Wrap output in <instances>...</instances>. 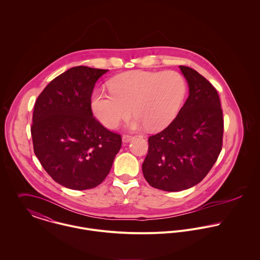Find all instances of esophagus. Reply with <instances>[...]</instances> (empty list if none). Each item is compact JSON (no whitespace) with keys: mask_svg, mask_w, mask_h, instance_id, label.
<instances>
[{"mask_svg":"<svg viewBox=\"0 0 260 260\" xmlns=\"http://www.w3.org/2000/svg\"><path fill=\"white\" fill-rule=\"evenodd\" d=\"M133 138H134V136H132V135L124 134V135H123V137H122V140H123V142H124V143H127V142H129L130 140H132Z\"/></svg>","mask_w":260,"mask_h":260,"instance_id":"obj_1","label":"esophagus"}]
</instances>
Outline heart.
Masks as SVG:
<instances>
[{"label": "heart", "mask_w": 260, "mask_h": 260, "mask_svg": "<svg viewBox=\"0 0 260 260\" xmlns=\"http://www.w3.org/2000/svg\"><path fill=\"white\" fill-rule=\"evenodd\" d=\"M110 92L97 90L91 99L92 111L107 128H116L133 109L132 129L167 127L177 116L185 99L187 85L176 71H132L109 83Z\"/></svg>", "instance_id": "1"}]
</instances>
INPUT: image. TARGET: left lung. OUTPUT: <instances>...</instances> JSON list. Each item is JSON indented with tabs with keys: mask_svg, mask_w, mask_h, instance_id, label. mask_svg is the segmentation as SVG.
<instances>
[{
	"mask_svg": "<svg viewBox=\"0 0 260 260\" xmlns=\"http://www.w3.org/2000/svg\"><path fill=\"white\" fill-rule=\"evenodd\" d=\"M188 82L189 96L175 119L148 138L142 164L150 185L181 191L208 174L222 149V109L216 89L192 68L179 66Z\"/></svg>",
	"mask_w": 260,
	"mask_h": 260,
	"instance_id": "8db88e82",
	"label": "left lung"
}]
</instances>
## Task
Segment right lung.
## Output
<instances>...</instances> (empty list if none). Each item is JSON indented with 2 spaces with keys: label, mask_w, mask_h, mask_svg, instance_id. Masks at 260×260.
Here are the masks:
<instances>
[{
  "label": "right lung",
  "mask_w": 260,
  "mask_h": 260,
  "mask_svg": "<svg viewBox=\"0 0 260 260\" xmlns=\"http://www.w3.org/2000/svg\"><path fill=\"white\" fill-rule=\"evenodd\" d=\"M107 71L73 67L52 80L35 103V155L57 183L70 189L101 184L122 145L121 135L106 129L91 108L95 83Z\"/></svg>",
  "instance_id": "1"
}]
</instances>
